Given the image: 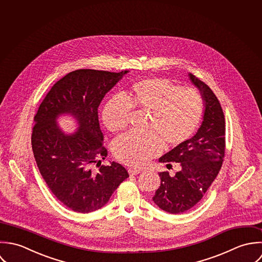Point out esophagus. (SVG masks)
I'll list each match as a JSON object with an SVG mask.
<instances>
[{
  "mask_svg": "<svg viewBox=\"0 0 262 262\" xmlns=\"http://www.w3.org/2000/svg\"><path fill=\"white\" fill-rule=\"evenodd\" d=\"M141 172H142V170H140V169H133V168H129V169H128L129 175H137V174H139V173H141Z\"/></svg>",
  "mask_w": 262,
  "mask_h": 262,
  "instance_id": "esophagus-1",
  "label": "esophagus"
}]
</instances>
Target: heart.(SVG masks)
<instances>
[{
	"instance_id": "obj_1",
	"label": "heart",
	"mask_w": 262,
	"mask_h": 262,
	"mask_svg": "<svg viewBox=\"0 0 262 262\" xmlns=\"http://www.w3.org/2000/svg\"><path fill=\"white\" fill-rule=\"evenodd\" d=\"M130 108L149 112L146 134H127L113 144L117 160L142 167L167 147L185 143L196 130L204 112V100L194 88L179 87L164 78H148L132 85L125 97L113 95L105 103L101 117L112 133L125 129Z\"/></svg>"
}]
</instances>
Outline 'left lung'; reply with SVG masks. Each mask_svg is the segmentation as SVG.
Segmentation results:
<instances>
[{"label": "left lung", "instance_id": "1", "mask_svg": "<svg viewBox=\"0 0 262 262\" xmlns=\"http://www.w3.org/2000/svg\"><path fill=\"white\" fill-rule=\"evenodd\" d=\"M191 82L202 94L205 111L198 133L185 143L159 159L172 167L179 163L174 176L160 172L161 185L153 196L158 207L170 213H181L193 208L215 179L225 156V116L221 104L209 86L189 74Z\"/></svg>", "mask_w": 262, "mask_h": 262}]
</instances>
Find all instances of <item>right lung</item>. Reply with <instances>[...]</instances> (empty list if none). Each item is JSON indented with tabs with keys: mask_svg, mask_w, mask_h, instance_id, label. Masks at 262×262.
Returning <instances> with one entry per match:
<instances>
[{
	"mask_svg": "<svg viewBox=\"0 0 262 262\" xmlns=\"http://www.w3.org/2000/svg\"><path fill=\"white\" fill-rule=\"evenodd\" d=\"M126 73L71 72L53 85L34 116L31 145L39 172L54 196L74 211L87 213L102 208L128 177L126 169L116 162L92 169L107 156L98 107ZM61 114L77 120L76 133L67 135L56 124Z\"/></svg>",
	"mask_w": 262,
	"mask_h": 262,
	"instance_id": "right-lung-1",
	"label": "right lung"
}]
</instances>
